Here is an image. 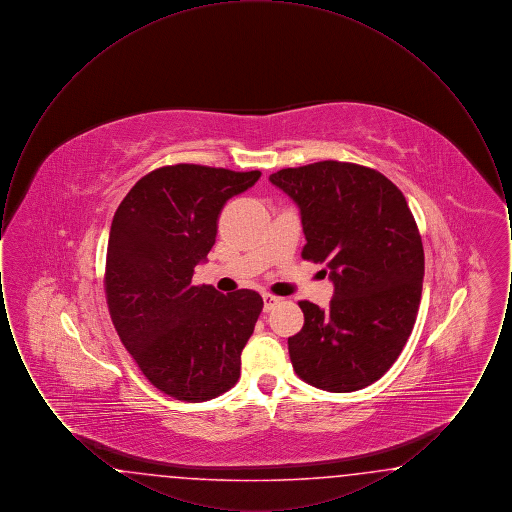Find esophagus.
<instances>
[{
    "label": "esophagus",
    "instance_id": "esophagus-1",
    "mask_svg": "<svg viewBox=\"0 0 512 512\" xmlns=\"http://www.w3.org/2000/svg\"><path fill=\"white\" fill-rule=\"evenodd\" d=\"M263 309H265V313H268V311H272L278 303H280V297H276V295H270V293H265L263 295Z\"/></svg>",
    "mask_w": 512,
    "mask_h": 512
}]
</instances>
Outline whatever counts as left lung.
I'll return each instance as SVG.
<instances>
[{"instance_id":"8db88e82","label":"left lung","mask_w":512,"mask_h":512,"mask_svg":"<svg viewBox=\"0 0 512 512\" xmlns=\"http://www.w3.org/2000/svg\"><path fill=\"white\" fill-rule=\"evenodd\" d=\"M299 207L303 259L334 284L326 309L299 301L303 328L288 338L293 370L336 393L382 378L413 332L424 249L405 195L374 169L320 161L268 176Z\"/></svg>"}]
</instances>
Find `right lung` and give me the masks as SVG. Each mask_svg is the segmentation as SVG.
Listing matches in <instances>:
<instances>
[{
  "instance_id": "1",
  "label": "right lung",
  "mask_w": 512,
  "mask_h": 512,
  "mask_svg": "<svg viewBox=\"0 0 512 512\" xmlns=\"http://www.w3.org/2000/svg\"><path fill=\"white\" fill-rule=\"evenodd\" d=\"M261 172L172 165L149 172L122 199L109 232L105 293L111 320L157 390L207 401L240 378V357L263 311L253 290L194 286L215 245L224 203Z\"/></svg>"
}]
</instances>
